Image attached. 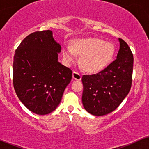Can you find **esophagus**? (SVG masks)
<instances>
[{
    "mask_svg": "<svg viewBox=\"0 0 149 149\" xmlns=\"http://www.w3.org/2000/svg\"><path fill=\"white\" fill-rule=\"evenodd\" d=\"M72 77H73V79L77 80H80L82 78L81 75H80L78 72H77V71H75L73 72Z\"/></svg>",
    "mask_w": 149,
    "mask_h": 149,
    "instance_id": "esophagus-1",
    "label": "esophagus"
}]
</instances>
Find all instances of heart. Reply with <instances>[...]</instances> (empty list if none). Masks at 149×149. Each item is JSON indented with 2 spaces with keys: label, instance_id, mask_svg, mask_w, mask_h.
Returning <instances> with one entry per match:
<instances>
[{
  "label": "heart",
  "instance_id": "obj_1",
  "mask_svg": "<svg viewBox=\"0 0 149 149\" xmlns=\"http://www.w3.org/2000/svg\"><path fill=\"white\" fill-rule=\"evenodd\" d=\"M113 45L100 38H91L76 41L73 47L64 49V57L69 62L76 59V54L81 56L80 64L85 71L97 73L103 70L113 57Z\"/></svg>",
  "mask_w": 149,
  "mask_h": 149
}]
</instances>
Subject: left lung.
<instances>
[{
  "label": "left lung",
  "mask_w": 149,
  "mask_h": 149,
  "mask_svg": "<svg viewBox=\"0 0 149 149\" xmlns=\"http://www.w3.org/2000/svg\"><path fill=\"white\" fill-rule=\"evenodd\" d=\"M118 40L120 49L115 60L100 72L82 77V102L92 115L100 116L113 111L130 90L134 58L126 42Z\"/></svg>",
  "instance_id": "1"
}]
</instances>
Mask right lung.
I'll use <instances>...</instances> for the list:
<instances>
[{
  "instance_id": "right-lung-1",
  "label": "right lung",
  "mask_w": 149,
  "mask_h": 149,
  "mask_svg": "<svg viewBox=\"0 0 149 149\" xmlns=\"http://www.w3.org/2000/svg\"><path fill=\"white\" fill-rule=\"evenodd\" d=\"M61 45L50 30L36 31L22 40L13 61V85L29 110L46 115L60 103L72 71L58 61Z\"/></svg>"
}]
</instances>
